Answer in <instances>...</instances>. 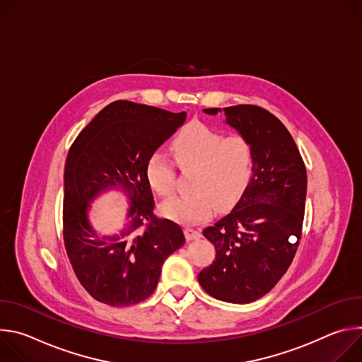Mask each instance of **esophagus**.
I'll return each instance as SVG.
<instances>
[{
	"mask_svg": "<svg viewBox=\"0 0 362 362\" xmlns=\"http://www.w3.org/2000/svg\"><path fill=\"white\" fill-rule=\"evenodd\" d=\"M185 236L187 240H194V239H199L202 236L200 230L199 229H194V228H186L185 229Z\"/></svg>",
	"mask_w": 362,
	"mask_h": 362,
	"instance_id": "esophagus-1",
	"label": "esophagus"
}]
</instances>
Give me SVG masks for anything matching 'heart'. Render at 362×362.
Wrapping results in <instances>:
<instances>
[{
	"instance_id": "1",
	"label": "heart",
	"mask_w": 362,
	"mask_h": 362,
	"mask_svg": "<svg viewBox=\"0 0 362 362\" xmlns=\"http://www.w3.org/2000/svg\"><path fill=\"white\" fill-rule=\"evenodd\" d=\"M172 151L177 166L196 173L193 193L170 199L162 214L182 223L208 219L216 204L229 208L245 193L253 175V150L240 134L225 136L202 122L186 124L173 139ZM146 177L151 189L163 197L173 194L176 170L162 151H153L146 162Z\"/></svg>"
}]
</instances>
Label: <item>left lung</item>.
I'll list each match as a JSON object with an SVG mask.
<instances>
[{
    "label": "left lung",
    "instance_id": "left-lung-1",
    "mask_svg": "<svg viewBox=\"0 0 362 362\" xmlns=\"http://www.w3.org/2000/svg\"><path fill=\"white\" fill-rule=\"evenodd\" d=\"M218 115L221 109H203ZM226 124L253 150V175L232 212L203 235L216 249L211 267L197 275L211 296L249 303L267 295L296 253L306 197V169L286 127L268 110L225 107Z\"/></svg>",
    "mask_w": 362,
    "mask_h": 362
}]
</instances>
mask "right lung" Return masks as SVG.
Masks as SVG:
<instances>
[{
    "instance_id": "add662e5",
    "label": "right lung",
    "mask_w": 362,
    "mask_h": 362,
    "mask_svg": "<svg viewBox=\"0 0 362 362\" xmlns=\"http://www.w3.org/2000/svg\"><path fill=\"white\" fill-rule=\"evenodd\" d=\"M186 120V112L119 100L103 109L71 144L64 169L63 235L84 289L98 302L129 306L158 286L168 257L185 243L180 226L153 215L146 162ZM120 189L128 221L115 235H100L88 219L101 193Z\"/></svg>"
}]
</instances>
